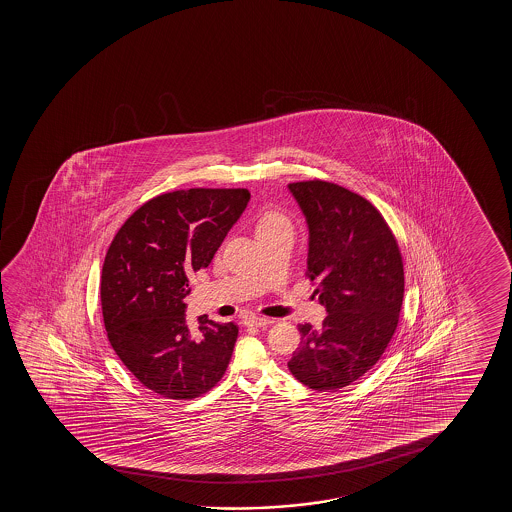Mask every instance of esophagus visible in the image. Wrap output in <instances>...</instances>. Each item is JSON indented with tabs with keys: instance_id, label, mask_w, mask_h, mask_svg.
Here are the masks:
<instances>
[{
	"instance_id": "1",
	"label": "esophagus",
	"mask_w": 512,
	"mask_h": 512,
	"mask_svg": "<svg viewBox=\"0 0 512 512\" xmlns=\"http://www.w3.org/2000/svg\"><path fill=\"white\" fill-rule=\"evenodd\" d=\"M269 323L273 322L266 318V316H246L245 320H243L245 327H266Z\"/></svg>"
}]
</instances>
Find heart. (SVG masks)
Segmentation results:
<instances>
[{"mask_svg": "<svg viewBox=\"0 0 512 512\" xmlns=\"http://www.w3.org/2000/svg\"><path fill=\"white\" fill-rule=\"evenodd\" d=\"M278 229H292L290 220L281 210L264 211L257 220V232L278 231Z\"/></svg>", "mask_w": 512, "mask_h": 512, "instance_id": "obj_1", "label": "heart"}]
</instances>
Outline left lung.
<instances>
[{"instance_id": "obj_1", "label": "left lung", "mask_w": 512, "mask_h": 512, "mask_svg": "<svg viewBox=\"0 0 512 512\" xmlns=\"http://www.w3.org/2000/svg\"><path fill=\"white\" fill-rule=\"evenodd\" d=\"M309 227L308 269L327 313L322 327L299 325L288 369L316 392H337L378 364L404 299V264L374 204L323 180L288 185Z\"/></svg>"}]
</instances>
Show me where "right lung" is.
Segmentation results:
<instances>
[{
    "instance_id": "right-lung-1",
    "label": "right lung",
    "mask_w": 512,
    "mask_h": 512,
    "mask_svg": "<svg viewBox=\"0 0 512 512\" xmlns=\"http://www.w3.org/2000/svg\"><path fill=\"white\" fill-rule=\"evenodd\" d=\"M250 201L246 189L173 190L141 204L115 234L101 273L108 341L148 390L166 399L210 392L231 362L238 325L197 318L183 299Z\"/></svg>"
}]
</instances>
